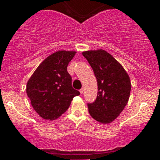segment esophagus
Returning <instances> with one entry per match:
<instances>
[{"mask_svg":"<svg viewBox=\"0 0 160 160\" xmlns=\"http://www.w3.org/2000/svg\"><path fill=\"white\" fill-rule=\"evenodd\" d=\"M83 91H84L83 88H81V89H80V94H82V93H83Z\"/></svg>","mask_w":160,"mask_h":160,"instance_id":"obj_1","label":"esophagus"}]
</instances>
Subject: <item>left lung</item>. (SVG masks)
Masks as SVG:
<instances>
[{
	"label": "left lung",
	"mask_w": 160,
	"mask_h": 160,
	"mask_svg": "<svg viewBox=\"0 0 160 160\" xmlns=\"http://www.w3.org/2000/svg\"><path fill=\"white\" fill-rule=\"evenodd\" d=\"M82 56L92 68L98 82V95L87 103L91 117L102 123H109L123 111L131 91L129 77L122 66L103 50L86 51Z\"/></svg>",
	"instance_id": "left-lung-1"
}]
</instances>
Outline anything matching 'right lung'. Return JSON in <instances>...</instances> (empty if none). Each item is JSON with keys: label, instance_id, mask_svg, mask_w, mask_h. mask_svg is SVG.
<instances>
[{"label": "right lung", "instance_id": "add662e5", "mask_svg": "<svg viewBox=\"0 0 160 160\" xmlns=\"http://www.w3.org/2000/svg\"><path fill=\"white\" fill-rule=\"evenodd\" d=\"M76 52L58 51L38 66L28 81L26 92L33 108L42 118L55 120L67 111L74 97L80 94L71 86L67 71Z\"/></svg>", "mask_w": 160, "mask_h": 160}]
</instances>
